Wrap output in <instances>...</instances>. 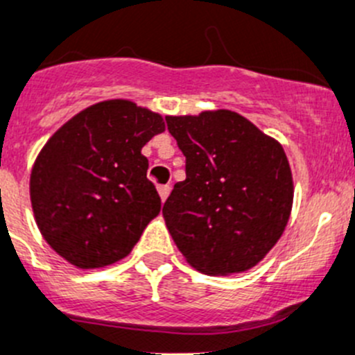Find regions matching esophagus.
I'll return each instance as SVG.
<instances>
[{"instance_id": "obj_1", "label": "esophagus", "mask_w": 355, "mask_h": 355, "mask_svg": "<svg viewBox=\"0 0 355 355\" xmlns=\"http://www.w3.org/2000/svg\"><path fill=\"white\" fill-rule=\"evenodd\" d=\"M157 191H159V196H161V200L164 201L168 198V194H170L171 187H170V185H159Z\"/></svg>"}]
</instances>
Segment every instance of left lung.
Masks as SVG:
<instances>
[{"label":"left lung","mask_w":355,"mask_h":355,"mask_svg":"<svg viewBox=\"0 0 355 355\" xmlns=\"http://www.w3.org/2000/svg\"><path fill=\"white\" fill-rule=\"evenodd\" d=\"M185 155V180L162 207L187 263L207 275L256 266L282 236L293 173L282 145L231 110L166 117Z\"/></svg>","instance_id":"8db88e82"}]
</instances>
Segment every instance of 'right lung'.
Listing matches in <instances>:
<instances>
[{
  "instance_id": "right-lung-1",
  "label": "right lung",
  "mask_w": 355,
  "mask_h": 355,
  "mask_svg": "<svg viewBox=\"0 0 355 355\" xmlns=\"http://www.w3.org/2000/svg\"><path fill=\"white\" fill-rule=\"evenodd\" d=\"M162 131L159 114L110 99L69 119L42 148L29 180L33 211L45 241L73 266L121 261L161 211L141 147Z\"/></svg>"
}]
</instances>
